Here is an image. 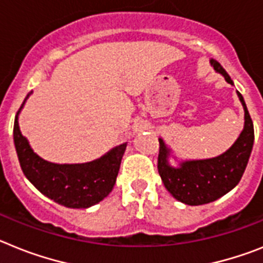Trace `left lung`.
Masks as SVG:
<instances>
[{"label":"left lung","mask_w":263,"mask_h":263,"mask_svg":"<svg viewBox=\"0 0 263 263\" xmlns=\"http://www.w3.org/2000/svg\"><path fill=\"white\" fill-rule=\"evenodd\" d=\"M212 66L228 83L233 81L220 63L212 59ZM245 109V127L236 143L220 156L205 160H188L180 163L179 168L168 163L170 148L159 139L160 149L157 170L164 185L176 200L186 205H202L216 201L232 191L241 180L248 165L254 143V127L242 95L237 92Z\"/></svg>","instance_id":"1"}]
</instances>
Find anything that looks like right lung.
I'll return each instance as SVG.
<instances>
[{"label":"right lung","instance_id":"add662e5","mask_svg":"<svg viewBox=\"0 0 263 263\" xmlns=\"http://www.w3.org/2000/svg\"><path fill=\"white\" fill-rule=\"evenodd\" d=\"M20 111L15 115L13 129L15 151L22 172L41 193L63 206L75 209L90 208L108 196L116 182V176L127 147L125 143L90 163H50L38 156L31 149L26 138L22 136L18 125Z\"/></svg>","mask_w":263,"mask_h":263}]
</instances>
